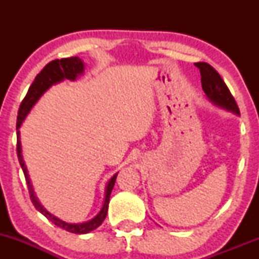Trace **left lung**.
<instances>
[{
	"label": "left lung",
	"mask_w": 259,
	"mask_h": 259,
	"mask_svg": "<svg viewBox=\"0 0 259 259\" xmlns=\"http://www.w3.org/2000/svg\"><path fill=\"white\" fill-rule=\"evenodd\" d=\"M195 65L200 69L202 89H203L207 99L215 106L240 115L236 101L230 94L228 86L225 85L224 80L222 79L219 73L206 62H198V63H195Z\"/></svg>",
	"instance_id": "1"
}]
</instances>
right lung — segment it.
Masks as SVG:
<instances>
[{
  "instance_id": "obj_1",
  "label": "right lung",
  "mask_w": 259,
  "mask_h": 259,
  "mask_svg": "<svg viewBox=\"0 0 259 259\" xmlns=\"http://www.w3.org/2000/svg\"><path fill=\"white\" fill-rule=\"evenodd\" d=\"M82 73H84V63H82V61L79 57L55 59V61L50 62L49 64L45 65L44 69L37 74L36 78H35L34 81H32L31 86L28 90V94H26L24 100H23L22 103H20L19 111H18V117H17V154H18V159H19V163H20V167H22L23 173H24L26 185H28L29 195H30V200L32 202V204H34L35 208H36L38 212L42 213V214L46 217L49 221H51L53 224L73 234H88L90 233V231L95 230L96 228H99L100 225L102 224V222L105 221L107 215L109 197H111V192L113 190V186H114L118 173L113 175L111 179H109L108 184H107L103 206L101 208L99 214L95 217V218H92L91 221L89 222L80 223V224H69V223L61 221V219L57 218V217L51 214L49 210L45 209L42 204L38 202L37 197L35 196L30 178H29V174H28V169H26L24 159H23L19 127L22 125L23 121H24L26 115L29 114V112L31 111V108L34 107L35 103L37 102L38 99H40V97L42 96L45 92L49 90L52 85L58 84V82L63 81L64 79L72 80V81H74V80H76V78H78L79 75H81Z\"/></svg>"
}]
</instances>
